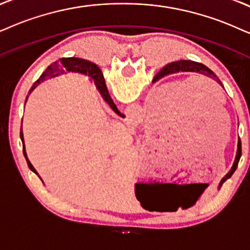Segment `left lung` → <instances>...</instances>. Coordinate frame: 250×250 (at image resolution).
Returning a JSON list of instances; mask_svg holds the SVG:
<instances>
[{"label": "left lung", "mask_w": 250, "mask_h": 250, "mask_svg": "<svg viewBox=\"0 0 250 250\" xmlns=\"http://www.w3.org/2000/svg\"><path fill=\"white\" fill-rule=\"evenodd\" d=\"M179 71H183V72H196V74H201L207 76V77L211 78L214 82H217L218 84L222 85L223 83L219 81V78L217 77L216 74L212 70H210L209 68L205 67L204 64L198 62H194V61H188V60H182V61H178V62H172L169 64H167L165 68H163V76L165 75H169V74H175V72ZM240 157H241V141H240V137H238V148H236V154H235V159L234 163H233L232 167H230L229 172L224 176V178L220 180L219 185H218V189L222 188L223 183L226 181L227 179H229L232 176L233 173L235 172L236 167H238Z\"/></svg>", "instance_id": "obj_1"}]
</instances>
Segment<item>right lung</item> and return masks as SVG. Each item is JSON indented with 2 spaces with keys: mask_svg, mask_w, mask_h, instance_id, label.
Returning a JSON list of instances; mask_svg holds the SVG:
<instances>
[{
  "mask_svg": "<svg viewBox=\"0 0 250 250\" xmlns=\"http://www.w3.org/2000/svg\"><path fill=\"white\" fill-rule=\"evenodd\" d=\"M67 71L78 72V74H84V75L88 74V76H91V77H92L94 80V83H96V86L98 88V91H99L100 94H102L103 99L105 100L107 104H108L110 108L114 110L115 113L120 114L118 107L115 106L114 103H113L112 98H110L109 93H108V90H107V86H106L105 80H104V76H103L102 70H100L99 67H98L97 64H94V63L87 61V60H83V59L63 58V59L60 60V61H56V62L53 63V64H50L49 67L42 72V75L40 76L39 80L34 82L32 87L30 88V92H28V94L32 92L34 88H36L38 85L41 83V82L48 80V78H54L59 75L67 74ZM27 98H28V96L26 97V100H25V103L27 102ZM21 122H23V120H21ZM21 142H23V153H24L25 159H26V162H27V165H28V167H30L31 170H33L36 174H38L37 170L34 169L32 164L30 163V160H28V158H27L26 150H25V144H24L23 129H21ZM38 175H39V174H38ZM39 178H40V176H39ZM41 181H42V180H41Z\"/></svg>",
  "mask_w": 250,
  "mask_h": 250,
  "instance_id": "1",
  "label": "right lung"
}]
</instances>
